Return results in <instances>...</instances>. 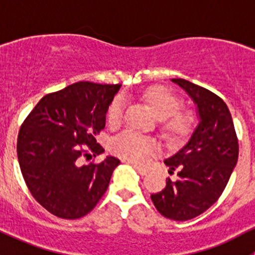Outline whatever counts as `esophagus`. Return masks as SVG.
Here are the masks:
<instances>
[{
    "label": "esophagus",
    "instance_id": "esophagus-1",
    "mask_svg": "<svg viewBox=\"0 0 255 255\" xmlns=\"http://www.w3.org/2000/svg\"><path fill=\"white\" fill-rule=\"evenodd\" d=\"M132 166L134 168V170L137 171L138 174H140V175H146V174H148V169L142 168V166L137 165V164H133V163H132Z\"/></svg>",
    "mask_w": 255,
    "mask_h": 255
}]
</instances>
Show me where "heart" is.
I'll return each mask as SVG.
<instances>
[{
  "instance_id": "obj_1",
  "label": "heart",
  "mask_w": 255,
  "mask_h": 255,
  "mask_svg": "<svg viewBox=\"0 0 255 255\" xmlns=\"http://www.w3.org/2000/svg\"><path fill=\"white\" fill-rule=\"evenodd\" d=\"M142 99L154 115L160 118L161 132L165 137L180 139L189 134L192 127V116L190 112L180 110L181 100L174 92L160 86L149 87L143 92ZM123 109L125 102L122 97L113 99L106 112V120L110 126L120 125L123 118ZM112 149L116 154L128 160L142 163L153 153L155 143L132 130H125L113 138Z\"/></svg>"
}]
</instances>
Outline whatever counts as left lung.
Masks as SVG:
<instances>
[{
  "label": "left lung",
  "mask_w": 255,
  "mask_h": 255,
  "mask_svg": "<svg viewBox=\"0 0 255 255\" xmlns=\"http://www.w3.org/2000/svg\"><path fill=\"white\" fill-rule=\"evenodd\" d=\"M196 104L200 122L190 140L164 163L169 174L164 190L150 196L164 217L187 221L208 210L222 195L238 160V138L232 116L220 96L184 79H173Z\"/></svg>",
  "instance_id": "left-lung-1"
}]
</instances>
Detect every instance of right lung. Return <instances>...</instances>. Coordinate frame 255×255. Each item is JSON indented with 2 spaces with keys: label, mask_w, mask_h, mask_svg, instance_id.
Wrapping results in <instances>:
<instances>
[{
  "label": "right lung",
  "mask_w": 255,
  "mask_h": 255,
  "mask_svg": "<svg viewBox=\"0 0 255 255\" xmlns=\"http://www.w3.org/2000/svg\"><path fill=\"white\" fill-rule=\"evenodd\" d=\"M120 87L76 82L45 95L20 126L17 155L23 179L38 204L56 217L78 220L91 212L121 163L115 156L99 164L80 161L104 151L95 137L105 128Z\"/></svg>",
  "instance_id": "obj_1"
}]
</instances>
